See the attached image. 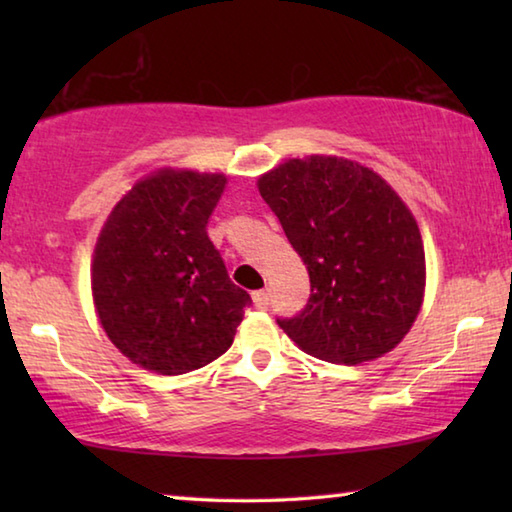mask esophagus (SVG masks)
<instances>
[{"instance_id":"1","label":"esophagus","mask_w":512,"mask_h":512,"mask_svg":"<svg viewBox=\"0 0 512 512\" xmlns=\"http://www.w3.org/2000/svg\"><path fill=\"white\" fill-rule=\"evenodd\" d=\"M253 305H255L257 309L264 311V309L268 307V291H264V289H262V291H255V293H253Z\"/></svg>"}]
</instances>
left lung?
<instances>
[{"mask_svg": "<svg viewBox=\"0 0 512 512\" xmlns=\"http://www.w3.org/2000/svg\"><path fill=\"white\" fill-rule=\"evenodd\" d=\"M257 189L307 266L311 296L277 320L302 352L359 366L402 343L424 302L427 264L413 212L357 160L307 155L277 164Z\"/></svg>", "mask_w": 512, "mask_h": 512, "instance_id": "obj_1", "label": "left lung"}]
</instances>
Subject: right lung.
Masks as SVG:
<instances>
[{"label": "right lung", "instance_id": "right-lung-1", "mask_svg": "<svg viewBox=\"0 0 512 512\" xmlns=\"http://www.w3.org/2000/svg\"><path fill=\"white\" fill-rule=\"evenodd\" d=\"M225 173L162 167L112 207L92 255L99 323L128 361L185 375L230 348L250 296L230 282L207 221Z\"/></svg>", "mask_w": 512, "mask_h": 512}]
</instances>
